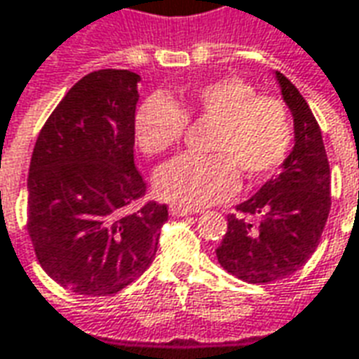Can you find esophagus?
I'll use <instances>...</instances> for the list:
<instances>
[{
  "label": "esophagus",
  "mask_w": 359,
  "mask_h": 359,
  "mask_svg": "<svg viewBox=\"0 0 359 359\" xmlns=\"http://www.w3.org/2000/svg\"><path fill=\"white\" fill-rule=\"evenodd\" d=\"M195 212H197L195 208L180 207V205H172V207H170V215L172 216H189V215H195Z\"/></svg>",
  "instance_id": "1"
}]
</instances>
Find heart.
<instances>
[{
	"label": "heart",
	"instance_id": "obj_1",
	"mask_svg": "<svg viewBox=\"0 0 359 359\" xmlns=\"http://www.w3.org/2000/svg\"><path fill=\"white\" fill-rule=\"evenodd\" d=\"M187 121H210L207 151L184 154L156 172L160 199L199 208L228 199L238 189V168L249 180L273 174L288 156L294 131L282 100L255 94L238 77L193 88L180 100L152 94L135 111V137L144 154H162L184 137Z\"/></svg>",
	"mask_w": 359,
	"mask_h": 359
}]
</instances>
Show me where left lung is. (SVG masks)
Returning a JSON list of instances; mask_svg holds the SVG:
<instances>
[{"mask_svg":"<svg viewBox=\"0 0 359 359\" xmlns=\"http://www.w3.org/2000/svg\"><path fill=\"white\" fill-rule=\"evenodd\" d=\"M276 81L294 116V151L278 177L228 216V232L216 249L218 263L249 284L280 280L306 265L330 210V168L319 123L280 71Z\"/></svg>","mask_w":359,"mask_h":359,"instance_id":"1","label":"left lung"}]
</instances>
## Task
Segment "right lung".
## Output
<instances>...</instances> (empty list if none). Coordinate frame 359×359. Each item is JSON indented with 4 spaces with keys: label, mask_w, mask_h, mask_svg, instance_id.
Wrapping results in <instances>:
<instances>
[{
    "label": "right lung",
    "mask_w": 359,
    "mask_h": 359,
    "mask_svg": "<svg viewBox=\"0 0 359 359\" xmlns=\"http://www.w3.org/2000/svg\"><path fill=\"white\" fill-rule=\"evenodd\" d=\"M141 77L93 71L46 119L29 168L27 230L40 266L63 288L110 296L156 257L168 207L139 205L135 108Z\"/></svg>",
    "instance_id": "right-lung-1"
}]
</instances>
